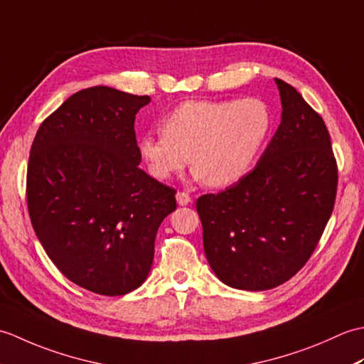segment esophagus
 <instances>
[{"label": "esophagus", "instance_id": "obj_1", "mask_svg": "<svg viewBox=\"0 0 364 364\" xmlns=\"http://www.w3.org/2000/svg\"><path fill=\"white\" fill-rule=\"evenodd\" d=\"M176 202H178V205H181V206L189 205L191 203V196L184 191H178L176 192Z\"/></svg>", "mask_w": 364, "mask_h": 364}]
</instances>
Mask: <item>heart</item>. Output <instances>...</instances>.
Returning a JSON list of instances; mask_svg holds the SVG:
<instances>
[{"label": "heart", "instance_id": "obj_1", "mask_svg": "<svg viewBox=\"0 0 364 364\" xmlns=\"http://www.w3.org/2000/svg\"><path fill=\"white\" fill-rule=\"evenodd\" d=\"M272 114L259 98L191 100L168 115L139 150L149 172L167 180L188 164L206 186L225 188L250 172L272 131Z\"/></svg>", "mask_w": 364, "mask_h": 364}]
</instances>
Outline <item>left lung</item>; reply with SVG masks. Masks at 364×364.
<instances>
[{
	"label": "left lung",
	"mask_w": 364,
	"mask_h": 364,
	"mask_svg": "<svg viewBox=\"0 0 364 364\" xmlns=\"http://www.w3.org/2000/svg\"><path fill=\"white\" fill-rule=\"evenodd\" d=\"M282 122L257 167L197 198L206 259L236 289L280 286L306 264L335 208L338 166L321 115L275 78Z\"/></svg>",
	"instance_id": "obj_1"
}]
</instances>
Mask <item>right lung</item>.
<instances>
[{"label":"right lung","instance_id":"add662e5","mask_svg":"<svg viewBox=\"0 0 364 364\" xmlns=\"http://www.w3.org/2000/svg\"><path fill=\"white\" fill-rule=\"evenodd\" d=\"M149 95L107 86L76 92L38 127L26 202L36 236L68 280L123 296L149 277L176 191L139 168L134 120Z\"/></svg>","mask_w":364,"mask_h":364}]
</instances>
